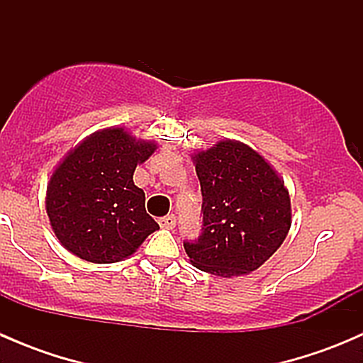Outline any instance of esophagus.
<instances>
[{
  "mask_svg": "<svg viewBox=\"0 0 363 363\" xmlns=\"http://www.w3.org/2000/svg\"><path fill=\"white\" fill-rule=\"evenodd\" d=\"M160 226L164 230H174L175 228V216L174 214H168L164 218L160 219Z\"/></svg>",
  "mask_w": 363,
  "mask_h": 363,
  "instance_id": "esophagus-1",
  "label": "esophagus"
}]
</instances>
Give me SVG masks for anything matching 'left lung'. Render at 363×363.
Wrapping results in <instances>:
<instances>
[{"instance_id": "8db88e82", "label": "left lung", "mask_w": 363, "mask_h": 363, "mask_svg": "<svg viewBox=\"0 0 363 363\" xmlns=\"http://www.w3.org/2000/svg\"><path fill=\"white\" fill-rule=\"evenodd\" d=\"M202 188V235L184 242L196 269L246 276L281 247L291 226L288 188L272 164L239 140L191 155Z\"/></svg>"}]
</instances>
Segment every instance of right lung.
<instances>
[{
  "mask_svg": "<svg viewBox=\"0 0 363 363\" xmlns=\"http://www.w3.org/2000/svg\"><path fill=\"white\" fill-rule=\"evenodd\" d=\"M156 149L155 140L112 126L94 131L60 161L47 184L45 208L65 250L91 263H116L160 230L133 182L137 164Z\"/></svg>",
  "mask_w": 363,
  "mask_h": 363,
  "instance_id": "1",
  "label": "right lung"
}]
</instances>
